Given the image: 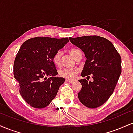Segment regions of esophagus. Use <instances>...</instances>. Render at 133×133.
<instances>
[{
    "label": "esophagus",
    "instance_id": "1",
    "mask_svg": "<svg viewBox=\"0 0 133 133\" xmlns=\"http://www.w3.org/2000/svg\"><path fill=\"white\" fill-rule=\"evenodd\" d=\"M66 82H69V83H72L74 82V81L71 80V79H66Z\"/></svg>",
    "mask_w": 133,
    "mask_h": 133
}]
</instances>
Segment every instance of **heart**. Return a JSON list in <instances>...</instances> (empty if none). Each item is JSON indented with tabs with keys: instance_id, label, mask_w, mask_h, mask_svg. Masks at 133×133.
Wrapping results in <instances>:
<instances>
[{
	"instance_id": "1",
	"label": "heart",
	"mask_w": 133,
	"mask_h": 133,
	"mask_svg": "<svg viewBox=\"0 0 133 133\" xmlns=\"http://www.w3.org/2000/svg\"><path fill=\"white\" fill-rule=\"evenodd\" d=\"M79 50L76 49H72L70 51V53L73 57L75 59L77 53L79 52ZM62 54L61 50H58L54 53L52 56V61L56 65H59L61 64V59ZM79 69L78 68H64L59 70V74L61 77H64L67 79H74L76 76L79 72Z\"/></svg>"
}]
</instances>
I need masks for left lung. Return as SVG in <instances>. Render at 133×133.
<instances>
[{
    "instance_id": "obj_1",
    "label": "left lung",
    "mask_w": 133,
    "mask_h": 133,
    "mask_svg": "<svg viewBox=\"0 0 133 133\" xmlns=\"http://www.w3.org/2000/svg\"><path fill=\"white\" fill-rule=\"evenodd\" d=\"M69 40L87 58L81 76L90 77V75L94 80H79L82 84L79 99L87 108H98L108 100L116 86L121 73L120 55L110 41L100 36L70 37Z\"/></svg>"
}]
</instances>
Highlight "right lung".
I'll list each match as a JSON object with an SVG mask.
<instances>
[{"label":"right lung","mask_w":133,"mask_h":133,"mask_svg":"<svg viewBox=\"0 0 133 133\" xmlns=\"http://www.w3.org/2000/svg\"><path fill=\"white\" fill-rule=\"evenodd\" d=\"M68 42V37H36L21 45L14 63V75L20 94L30 106L41 109L48 106L65 81L63 77L55 76L58 72L52 56Z\"/></svg>","instance_id":"obj_1"}]
</instances>
